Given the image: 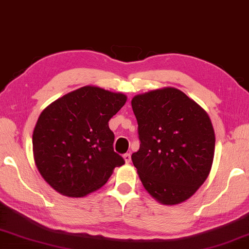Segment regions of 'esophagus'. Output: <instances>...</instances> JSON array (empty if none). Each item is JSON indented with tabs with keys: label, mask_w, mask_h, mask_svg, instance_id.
I'll return each mask as SVG.
<instances>
[{
	"label": "esophagus",
	"mask_w": 249,
	"mask_h": 249,
	"mask_svg": "<svg viewBox=\"0 0 249 249\" xmlns=\"http://www.w3.org/2000/svg\"><path fill=\"white\" fill-rule=\"evenodd\" d=\"M123 159H124V160H125V163H126V164L131 163V154H129V153H126V154H124Z\"/></svg>",
	"instance_id": "esophagus-1"
}]
</instances>
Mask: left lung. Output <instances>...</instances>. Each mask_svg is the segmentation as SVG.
<instances>
[{"label":"left lung","instance_id":"8db88e82","mask_svg":"<svg viewBox=\"0 0 249 249\" xmlns=\"http://www.w3.org/2000/svg\"><path fill=\"white\" fill-rule=\"evenodd\" d=\"M140 149L132 154L144 188L163 205H177L195 194L210 175L215 133L203 107L175 88L132 98Z\"/></svg>","mask_w":249,"mask_h":249}]
</instances>
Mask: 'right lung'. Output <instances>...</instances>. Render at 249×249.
<instances>
[{"mask_svg": "<svg viewBox=\"0 0 249 249\" xmlns=\"http://www.w3.org/2000/svg\"><path fill=\"white\" fill-rule=\"evenodd\" d=\"M127 96L98 86H83L42 110L32 143L35 165L51 187L68 197H84L106 184L124 165L114 152L108 121Z\"/></svg>", "mask_w": 249, "mask_h": 249, "instance_id": "obj_1", "label": "right lung"}]
</instances>
